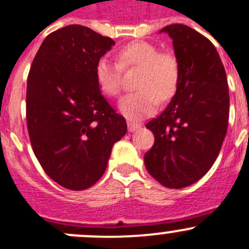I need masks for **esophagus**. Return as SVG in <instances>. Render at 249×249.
Here are the masks:
<instances>
[{
  "label": "esophagus",
  "mask_w": 249,
  "mask_h": 249,
  "mask_svg": "<svg viewBox=\"0 0 249 249\" xmlns=\"http://www.w3.org/2000/svg\"><path fill=\"white\" fill-rule=\"evenodd\" d=\"M140 127V124H137V123L135 122H131V120H127V130H129L130 132L135 131L136 129H139Z\"/></svg>",
  "instance_id": "esophagus-1"
}]
</instances>
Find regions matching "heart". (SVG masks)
<instances>
[{
    "mask_svg": "<svg viewBox=\"0 0 249 249\" xmlns=\"http://www.w3.org/2000/svg\"><path fill=\"white\" fill-rule=\"evenodd\" d=\"M123 68H141L137 89L125 95L119 109L131 120H140L156 112L161 101H168L175 93L180 80V64L171 52H160L147 41L127 43L118 52V62L102 57L95 68L96 80L105 95L115 97L122 91Z\"/></svg>",
    "mask_w": 249,
    "mask_h": 249,
    "instance_id": "b5f03b06",
    "label": "heart"
}]
</instances>
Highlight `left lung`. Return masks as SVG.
<instances>
[{
	"mask_svg": "<svg viewBox=\"0 0 249 249\" xmlns=\"http://www.w3.org/2000/svg\"><path fill=\"white\" fill-rule=\"evenodd\" d=\"M160 33L173 40L180 80L168 107L146 124L154 144L144 165L163 186L182 189L206 175L220 152L230 109L228 78L215 46L198 31L171 24Z\"/></svg>",
	"mask_w": 249,
	"mask_h": 249,
	"instance_id": "8db88e82",
	"label": "left lung"
}]
</instances>
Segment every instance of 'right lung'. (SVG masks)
Returning <instances> with one entry per match:
<instances>
[{
    "mask_svg": "<svg viewBox=\"0 0 249 249\" xmlns=\"http://www.w3.org/2000/svg\"><path fill=\"white\" fill-rule=\"evenodd\" d=\"M114 41L88 26L51 33L38 48L26 85V124L45 173L81 191L105 174L113 144L126 134L125 118L100 91L98 59Z\"/></svg>",
    "mask_w": 249,
    "mask_h": 249,
    "instance_id": "right-lung-1",
    "label": "right lung"
}]
</instances>
